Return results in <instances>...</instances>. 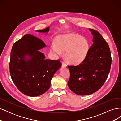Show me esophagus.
<instances>
[{"mask_svg":"<svg viewBox=\"0 0 121 121\" xmlns=\"http://www.w3.org/2000/svg\"><path fill=\"white\" fill-rule=\"evenodd\" d=\"M62 66L65 67L67 66V65L65 64L64 61H63V62H62Z\"/></svg>","mask_w":121,"mask_h":121,"instance_id":"obj_1","label":"esophagus"}]
</instances>
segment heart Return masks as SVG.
I'll return each mask as SVG.
<instances>
[{"instance_id": "obj_1", "label": "heart", "mask_w": 121, "mask_h": 121, "mask_svg": "<svg viewBox=\"0 0 121 121\" xmlns=\"http://www.w3.org/2000/svg\"><path fill=\"white\" fill-rule=\"evenodd\" d=\"M52 52L57 55L65 52V58L68 63L78 65L86 59L89 50L88 40L78 34L69 33L61 35L56 39V44L50 46Z\"/></svg>"}]
</instances>
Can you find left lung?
Segmentation results:
<instances>
[{"label": "left lung", "instance_id": "left-lung-1", "mask_svg": "<svg viewBox=\"0 0 121 121\" xmlns=\"http://www.w3.org/2000/svg\"><path fill=\"white\" fill-rule=\"evenodd\" d=\"M93 36V44L86 59L81 64L68 65L70 78L68 85L73 92L87 95L98 90L110 71L112 57L109 46L97 31L89 29Z\"/></svg>", "mask_w": 121, "mask_h": 121}]
</instances>
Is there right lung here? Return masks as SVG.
Returning <instances> with one entry per match:
<instances>
[{"mask_svg": "<svg viewBox=\"0 0 121 121\" xmlns=\"http://www.w3.org/2000/svg\"><path fill=\"white\" fill-rule=\"evenodd\" d=\"M49 27L36 31L47 33ZM46 46L41 39L26 34L14 43L10 53L11 78L21 92L31 97L40 95L48 90L51 80L61 64L59 60L45 59L40 50Z\"/></svg>", "mask_w": 121, "mask_h": 121, "instance_id": "add662e5", "label": "right lung"}]
</instances>
